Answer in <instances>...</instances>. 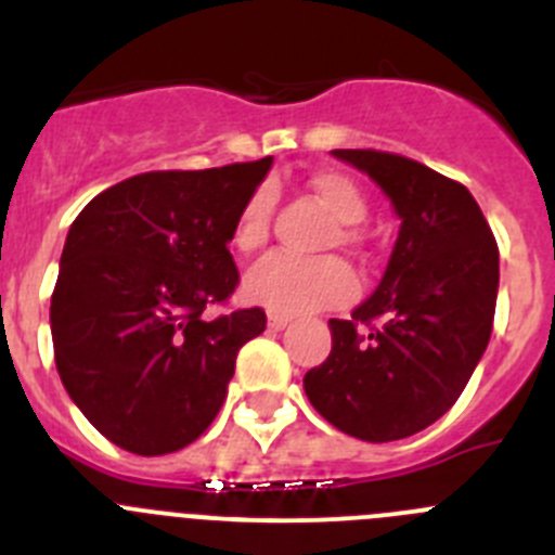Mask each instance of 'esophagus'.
<instances>
[{
  "label": "esophagus",
  "instance_id": "obj_1",
  "mask_svg": "<svg viewBox=\"0 0 555 555\" xmlns=\"http://www.w3.org/2000/svg\"><path fill=\"white\" fill-rule=\"evenodd\" d=\"M288 322H292V317H286V313H269V327H272V331H283Z\"/></svg>",
  "mask_w": 555,
  "mask_h": 555
}]
</instances>
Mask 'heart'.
I'll list each match as a JSON object with an SVG mask.
<instances>
[{
  "label": "heart",
  "mask_w": 555,
  "mask_h": 555,
  "mask_svg": "<svg viewBox=\"0 0 555 555\" xmlns=\"http://www.w3.org/2000/svg\"><path fill=\"white\" fill-rule=\"evenodd\" d=\"M308 185L338 222V230L331 235V244H341L347 249L361 247L364 235L356 224L366 219L370 203H366L364 191L358 189L356 180L341 175V171H320L308 180ZM272 205V191L267 185L249 194L233 228V247L238 253H258L269 242ZM244 292H247L249 300L261 302L274 313H308L350 300L352 292H356V278H352L350 267L338 258L300 261V258L274 253L249 269Z\"/></svg>",
  "instance_id": "b5f03b06"
}]
</instances>
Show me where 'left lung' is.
Here are the masks:
<instances>
[{
    "label": "left lung",
    "instance_id": "1",
    "mask_svg": "<svg viewBox=\"0 0 555 555\" xmlns=\"http://www.w3.org/2000/svg\"><path fill=\"white\" fill-rule=\"evenodd\" d=\"M333 155L366 171L403 224L380 286L352 320H331V356L302 384L333 428L364 442H395L436 423L487 350L498 242L459 180L395 152Z\"/></svg>",
    "mask_w": 555,
    "mask_h": 555
}]
</instances>
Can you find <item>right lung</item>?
Wrapping results in <instances>:
<instances>
[{
    "instance_id": "obj_1",
    "label": "right lung",
    "mask_w": 555,
    "mask_h": 555,
    "mask_svg": "<svg viewBox=\"0 0 555 555\" xmlns=\"http://www.w3.org/2000/svg\"><path fill=\"white\" fill-rule=\"evenodd\" d=\"M272 158L144 171L96 194L72 222L49 325L68 397L105 439L139 455L183 450L228 397L235 356L263 308L228 306V242Z\"/></svg>"
}]
</instances>
